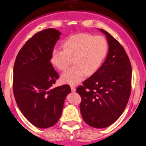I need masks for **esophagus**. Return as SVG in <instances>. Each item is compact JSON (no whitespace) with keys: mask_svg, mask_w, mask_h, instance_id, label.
Wrapping results in <instances>:
<instances>
[{"mask_svg":"<svg viewBox=\"0 0 146 146\" xmlns=\"http://www.w3.org/2000/svg\"><path fill=\"white\" fill-rule=\"evenodd\" d=\"M70 88H71L72 92H75V91H76V87L73 86V85H71V86H70Z\"/></svg>","mask_w":146,"mask_h":146,"instance_id":"34e87169","label":"esophagus"}]
</instances>
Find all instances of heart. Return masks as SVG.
<instances>
[{
	"instance_id": "1",
	"label": "heart",
	"mask_w": 146,
	"mask_h": 146,
	"mask_svg": "<svg viewBox=\"0 0 146 146\" xmlns=\"http://www.w3.org/2000/svg\"><path fill=\"white\" fill-rule=\"evenodd\" d=\"M62 47L63 50H52L50 61L58 70L65 71L73 60L74 66L61 76V80L70 85L78 84L86 74H94L100 67L108 51L105 38L88 33L69 36L63 42Z\"/></svg>"
}]
</instances>
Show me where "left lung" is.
Instances as JSON below:
<instances>
[{
  "instance_id": "8db88e82",
  "label": "left lung",
  "mask_w": 146,
  "mask_h": 146,
  "mask_svg": "<svg viewBox=\"0 0 146 146\" xmlns=\"http://www.w3.org/2000/svg\"><path fill=\"white\" fill-rule=\"evenodd\" d=\"M105 34L109 51L101 67L76 88L81 97L82 119L97 129L108 127L126 108L131 92L132 68L121 44L110 33Z\"/></svg>"
}]
</instances>
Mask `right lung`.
<instances>
[{"label": "right lung", "mask_w": 146, "mask_h": 146, "mask_svg": "<svg viewBox=\"0 0 146 146\" xmlns=\"http://www.w3.org/2000/svg\"><path fill=\"white\" fill-rule=\"evenodd\" d=\"M61 32L53 28L37 32L17 54L13 68L15 99L23 115L36 127L54 126L62 113L68 85L52 88L59 78L50 62Z\"/></svg>", "instance_id": "right-lung-1"}]
</instances>
